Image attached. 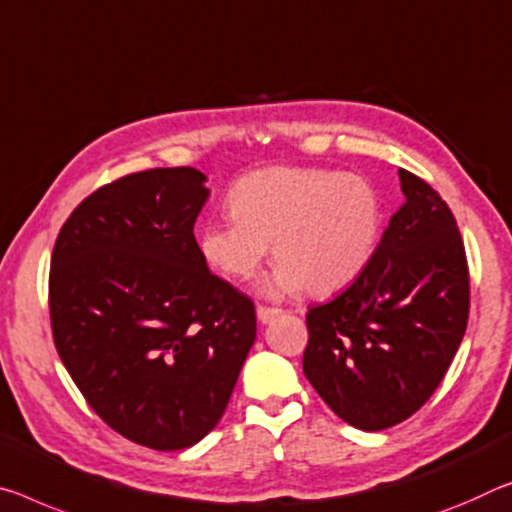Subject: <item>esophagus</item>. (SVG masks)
<instances>
[{"instance_id":"1","label":"esophagus","mask_w":512,"mask_h":512,"mask_svg":"<svg viewBox=\"0 0 512 512\" xmlns=\"http://www.w3.org/2000/svg\"><path fill=\"white\" fill-rule=\"evenodd\" d=\"M282 310L278 307H266V305H257V319L262 323H271L275 316H278Z\"/></svg>"}]
</instances>
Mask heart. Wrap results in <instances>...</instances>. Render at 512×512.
Here are the masks:
<instances>
[{"label":"heart","instance_id":"obj_1","mask_svg":"<svg viewBox=\"0 0 512 512\" xmlns=\"http://www.w3.org/2000/svg\"><path fill=\"white\" fill-rule=\"evenodd\" d=\"M230 214L200 230L202 257L232 280L253 278L269 253L278 262L271 294L323 298L367 269L380 239L383 209L360 175L278 166L243 175L227 196Z\"/></svg>","mask_w":512,"mask_h":512}]
</instances>
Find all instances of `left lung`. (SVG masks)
Masks as SVG:
<instances>
[{
    "label": "left lung",
    "instance_id": "8db88e82",
    "mask_svg": "<svg viewBox=\"0 0 512 512\" xmlns=\"http://www.w3.org/2000/svg\"><path fill=\"white\" fill-rule=\"evenodd\" d=\"M403 207L351 287L305 316L303 371L339 419L396 426L431 399L469 319V266L451 209L401 168Z\"/></svg>",
    "mask_w": 512,
    "mask_h": 512
}]
</instances>
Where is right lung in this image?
Returning <instances> with one entry per match:
<instances>
[{"label":"right lung","instance_id":"1","mask_svg":"<svg viewBox=\"0 0 512 512\" xmlns=\"http://www.w3.org/2000/svg\"><path fill=\"white\" fill-rule=\"evenodd\" d=\"M205 180L177 166L104 184L52 253L61 362L104 424L157 451L212 431L257 335L255 303L207 269L193 234Z\"/></svg>","mask_w":512,"mask_h":512}]
</instances>
